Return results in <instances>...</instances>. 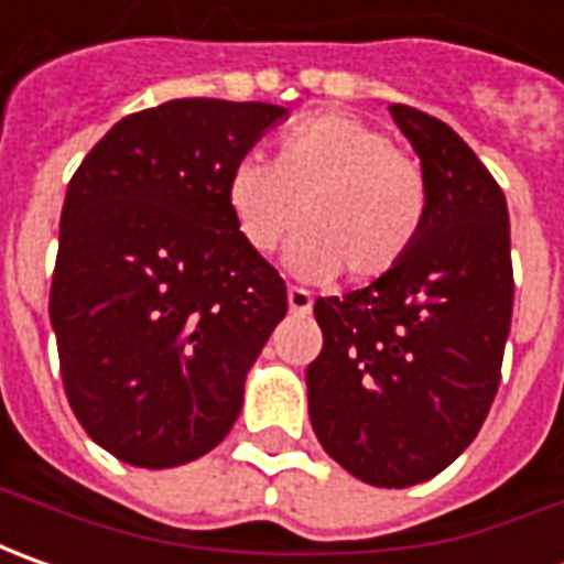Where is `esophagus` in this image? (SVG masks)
<instances>
[{
    "label": "esophagus",
    "mask_w": 564,
    "mask_h": 564,
    "mask_svg": "<svg viewBox=\"0 0 564 564\" xmlns=\"http://www.w3.org/2000/svg\"><path fill=\"white\" fill-rule=\"evenodd\" d=\"M286 302H290V312L293 315H308L312 312V293L308 290H302V286H290L286 290Z\"/></svg>",
    "instance_id": "esophagus-1"
}]
</instances>
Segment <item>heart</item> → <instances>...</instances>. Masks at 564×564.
Here are the masks:
<instances>
[{
	"mask_svg": "<svg viewBox=\"0 0 564 564\" xmlns=\"http://www.w3.org/2000/svg\"><path fill=\"white\" fill-rule=\"evenodd\" d=\"M427 181L415 159L356 115L324 111L290 127L274 162L237 159L224 203L252 252H274L302 221L286 264L305 281L346 274L378 281L417 243L427 221Z\"/></svg>",
	"mask_w": 564,
	"mask_h": 564,
	"instance_id": "1",
	"label": "heart"
}]
</instances>
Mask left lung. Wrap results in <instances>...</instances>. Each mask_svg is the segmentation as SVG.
Segmentation results:
<instances>
[{
  "label": "left lung",
  "instance_id": "left-lung-1",
  "mask_svg": "<svg viewBox=\"0 0 564 564\" xmlns=\"http://www.w3.org/2000/svg\"><path fill=\"white\" fill-rule=\"evenodd\" d=\"M421 159L427 221L365 290L315 302L324 346L305 371L324 453L371 487H412L477 437L512 324L509 208L449 124L390 106Z\"/></svg>",
  "mask_w": 564,
  "mask_h": 564
}]
</instances>
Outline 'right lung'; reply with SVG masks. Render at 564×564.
<instances>
[{"mask_svg":"<svg viewBox=\"0 0 564 564\" xmlns=\"http://www.w3.org/2000/svg\"><path fill=\"white\" fill-rule=\"evenodd\" d=\"M268 102L171 99L127 115L70 177L50 321L70 409L106 453L177 468L215 449L286 315L281 274L224 203Z\"/></svg>","mask_w":564,"mask_h":564,"instance_id":"add662e5","label":"right lung"}]
</instances>
